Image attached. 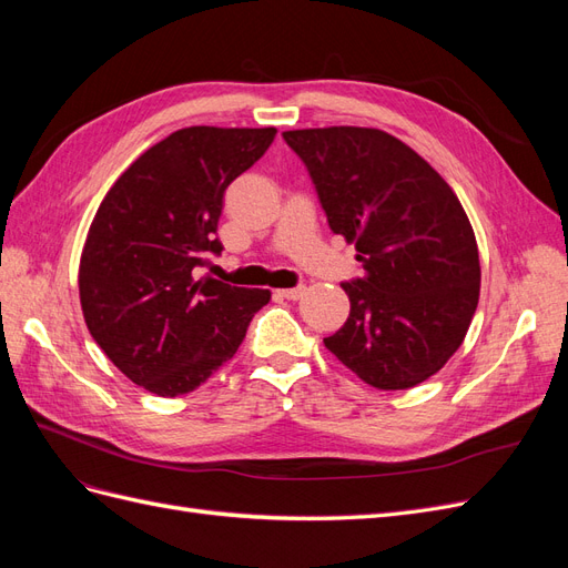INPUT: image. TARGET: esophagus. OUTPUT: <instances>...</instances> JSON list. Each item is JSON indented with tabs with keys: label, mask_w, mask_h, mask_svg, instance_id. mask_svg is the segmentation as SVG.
<instances>
[{
	"label": "esophagus",
	"mask_w": 568,
	"mask_h": 568,
	"mask_svg": "<svg viewBox=\"0 0 568 568\" xmlns=\"http://www.w3.org/2000/svg\"><path fill=\"white\" fill-rule=\"evenodd\" d=\"M305 294V286H294V288H280L277 296L286 301H298Z\"/></svg>",
	"instance_id": "esophagus-1"
}]
</instances>
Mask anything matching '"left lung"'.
Listing matches in <instances>:
<instances>
[{
    "label": "left lung",
    "instance_id": "left-lung-1",
    "mask_svg": "<svg viewBox=\"0 0 568 568\" xmlns=\"http://www.w3.org/2000/svg\"><path fill=\"white\" fill-rule=\"evenodd\" d=\"M284 140L365 270L341 284L351 315L324 346L374 388L426 382L462 346L478 305V246L459 199L384 130H288Z\"/></svg>",
    "mask_w": 568,
    "mask_h": 568
}]
</instances>
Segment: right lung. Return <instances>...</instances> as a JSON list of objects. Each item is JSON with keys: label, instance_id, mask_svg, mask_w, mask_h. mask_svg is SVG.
<instances>
[{"label": "right lung", "instance_id": "obj_1", "mask_svg": "<svg viewBox=\"0 0 568 568\" xmlns=\"http://www.w3.org/2000/svg\"><path fill=\"white\" fill-rule=\"evenodd\" d=\"M274 128L178 130L115 180L80 257V305L99 348L163 398L192 393L242 346L267 288H239L196 267L220 255L225 189L263 156Z\"/></svg>", "mask_w": 568, "mask_h": 568}]
</instances>
